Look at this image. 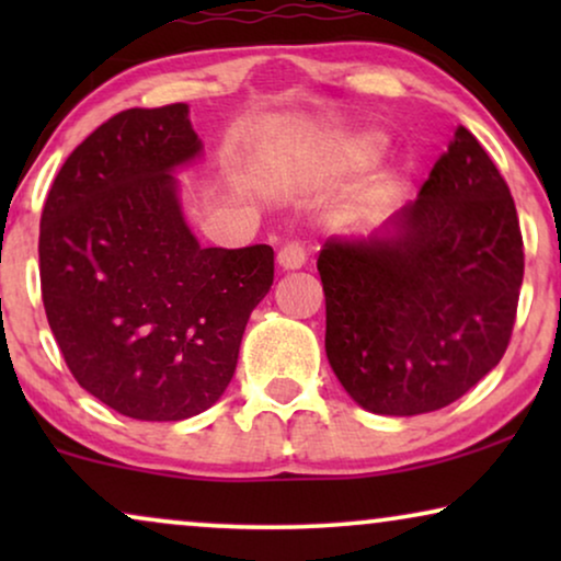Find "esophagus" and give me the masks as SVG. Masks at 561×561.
Listing matches in <instances>:
<instances>
[{"mask_svg": "<svg viewBox=\"0 0 561 561\" xmlns=\"http://www.w3.org/2000/svg\"><path fill=\"white\" fill-rule=\"evenodd\" d=\"M306 263V250L301 244L290 242L286 248H280L278 252V267L280 271H298V267H304Z\"/></svg>", "mask_w": 561, "mask_h": 561, "instance_id": "1", "label": "esophagus"}]
</instances>
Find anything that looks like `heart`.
Here are the masks:
<instances>
[{
  "label": "heart",
  "mask_w": 561,
  "mask_h": 561,
  "mask_svg": "<svg viewBox=\"0 0 561 561\" xmlns=\"http://www.w3.org/2000/svg\"><path fill=\"white\" fill-rule=\"evenodd\" d=\"M382 150V140L380 137H363V140L352 142L347 148V158L350 160H373L378 152Z\"/></svg>",
  "instance_id": "1"
}]
</instances>
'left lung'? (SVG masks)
I'll list each match as a JSON object with an SVG mask.
<instances>
[{"instance_id": "8db88e82", "label": "left lung", "mask_w": 561, "mask_h": 561, "mask_svg": "<svg viewBox=\"0 0 561 561\" xmlns=\"http://www.w3.org/2000/svg\"><path fill=\"white\" fill-rule=\"evenodd\" d=\"M317 267L327 357L352 401L382 416L439 411L511 342L524 240L508 183L457 127L416 202L370 237H329Z\"/></svg>"}]
</instances>
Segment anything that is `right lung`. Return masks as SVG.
<instances>
[{"label":"right lung","instance_id":"add662e5","mask_svg":"<svg viewBox=\"0 0 561 561\" xmlns=\"http://www.w3.org/2000/svg\"><path fill=\"white\" fill-rule=\"evenodd\" d=\"M204 145L186 104L127 110L60 168L41 217L48 324L83 390L122 416L183 421L232 380L273 248H202L175 171Z\"/></svg>","mask_w":561,"mask_h":561}]
</instances>
